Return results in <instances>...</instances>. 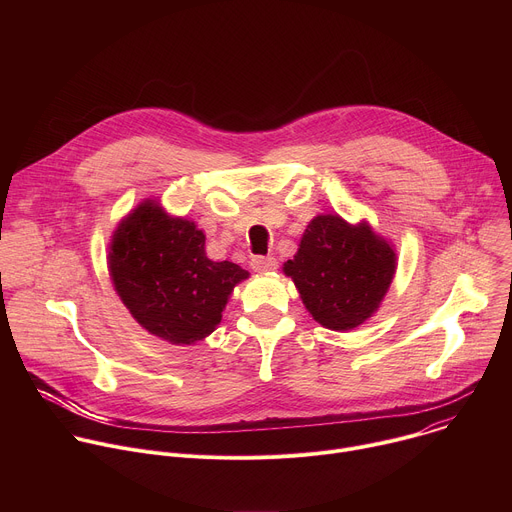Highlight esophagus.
I'll list each match as a JSON object with an SVG mask.
<instances>
[{"label": "esophagus", "mask_w": 512, "mask_h": 512, "mask_svg": "<svg viewBox=\"0 0 512 512\" xmlns=\"http://www.w3.org/2000/svg\"><path fill=\"white\" fill-rule=\"evenodd\" d=\"M251 269H253V271H259V273L275 271V269H277V259L271 257V255H267V257L257 255V257L251 259Z\"/></svg>", "instance_id": "obj_1"}]
</instances>
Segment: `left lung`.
I'll use <instances>...</instances> for the list:
<instances>
[{
    "instance_id": "left-lung-1",
    "label": "left lung",
    "mask_w": 512,
    "mask_h": 512,
    "mask_svg": "<svg viewBox=\"0 0 512 512\" xmlns=\"http://www.w3.org/2000/svg\"><path fill=\"white\" fill-rule=\"evenodd\" d=\"M397 253L367 221L318 214L283 273L296 283L312 318L330 330H352L381 306L395 277Z\"/></svg>"
}]
</instances>
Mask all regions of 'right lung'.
<instances>
[{"instance_id":"1","label":"right lung","mask_w":512,"mask_h":512,"mask_svg":"<svg viewBox=\"0 0 512 512\" xmlns=\"http://www.w3.org/2000/svg\"><path fill=\"white\" fill-rule=\"evenodd\" d=\"M204 233L170 216L158 200L137 204L113 231L109 273L125 308L150 334L170 344H194L214 332L237 283L249 271L212 261Z\"/></svg>"}]
</instances>
